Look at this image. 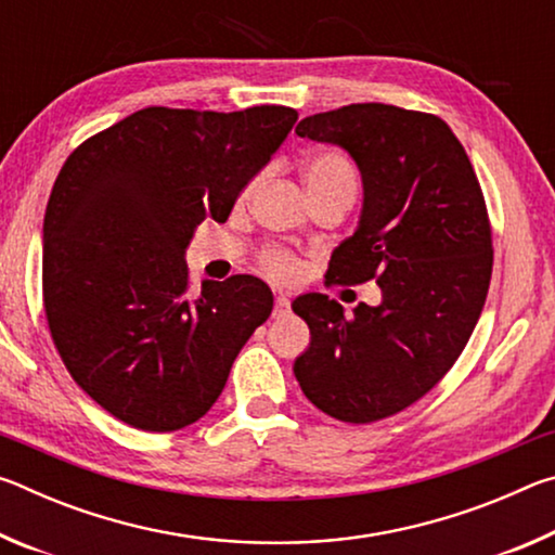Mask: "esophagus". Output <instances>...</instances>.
Wrapping results in <instances>:
<instances>
[{"mask_svg":"<svg viewBox=\"0 0 555 555\" xmlns=\"http://www.w3.org/2000/svg\"><path fill=\"white\" fill-rule=\"evenodd\" d=\"M288 311H291V300L284 294L276 296V300H274V318H284Z\"/></svg>","mask_w":555,"mask_h":555,"instance_id":"obj_1","label":"esophagus"}]
</instances>
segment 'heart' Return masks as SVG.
Masks as SVG:
<instances>
[{"instance_id": "b5f03b06", "label": "heart", "mask_w": 555, "mask_h": 555, "mask_svg": "<svg viewBox=\"0 0 555 555\" xmlns=\"http://www.w3.org/2000/svg\"><path fill=\"white\" fill-rule=\"evenodd\" d=\"M304 178L313 195L340 193L354 201L360 191L357 166L340 152H315L304 162ZM259 267L276 281H294L298 276V261L284 247H267L259 251Z\"/></svg>"}]
</instances>
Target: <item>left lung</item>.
Segmentation results:
<instances>
[{
	"mask_svg": "<svg viewBox=\"0 0 555 555\" xmlns=\"http://www.w3.org/2000/svg\"><path fill=\"white\" fill-rule=\"evenodd\" d=\"M296 134L343 146L362 173L360 228L325 286L377 279L382 304L345 315L331 296H298L311 347L294 374L327 416L374 424L426 397L465 350L492 279L490 215L463 144L428 112L362 102L300 119Z\"/></svg>",
	"mask_w": 555,
	"mask_h": 555,
	"instance_id": "8db88e82",
	"label": "left lung"
}]
</instances>
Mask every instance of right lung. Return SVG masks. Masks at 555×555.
Returning a JSON list of instances; mask_svg holds the SVG:
<instances>
[{"instance_id":"add662e5","label":"right lung","mask_w":555,"mask_h":555,"mask_svg":"<svg viewBox=\"0 0 555 555\" xmlns=\"http://www.w3.org/2000/svg\"><path fill=\"white\" fill-rule=\"evenodd\" d=\"M298 112L146 107L65 158L43 218V311L75 384L127 426L208 413L274 296L249 274L191 288L185 247L228 220Z\"/></svg>"}]
</instances>
